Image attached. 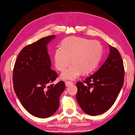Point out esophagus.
Masks as SVG:
<instances>
[{
	"label": "esophagus",
	"mask_w": 135,
	"mask_h": 135,
	"mask_svg": "<svg viewBox=\"0 0 135 135\" xmlns=\"http://www.w3.org/2000/svg\"><path fill=\"white\" fill-rule=\"evenodd\" d=\"M73 82H70V81H66L65 82V85L66 87H69V86H71L73 85Z\"/></svg>",
	"instance_id": "34e87169"
}]
</instances>
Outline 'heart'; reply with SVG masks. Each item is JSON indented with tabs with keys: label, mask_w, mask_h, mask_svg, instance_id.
<instances>
[{
	"label": "heart",
	"mask_w": 135,
	"mask_h": 135,
	"mask_svg": "<svg viewBox=\"0 0 135 135\" xmlns=\"http://www.w3.org/2000/svg\"><path fill=\"white\" fill-rule=\"evenodd\" d=\"M102 47L96 40L79 37L68 38L63 40L62 47L56 49L53 59L56 68L63 71L61 75L63 79H75L80 75L90 73L100 59Z\"/></svg>",
	"instance_id": "obj_1"
}]
</instances>
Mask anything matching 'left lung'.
Masks as SVG:
<instances>
[{
	"mask_svg": "<svg viewBox=\"0 0 135 135\" xmlns=\"http://www.w3.org/2000/svg\"><path fill=\"white\" fill-rule=\"evenodd\" d=\"M123 60L118 50L109 45V54L100 68L78 82L76 100L86 113L96 116L105 113L112 106L124 83Z\"/></svg>",
	"mask_w": 135,
	"mask_h": 135,
	"instance_id": "8db88e82",
	"label": "left lung"
}]
</instances>
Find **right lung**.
Here are the masks:
<instances>
[{
  "label": "right lung",
  "instance_id": "1",
  "mask_svg": "<svg viewBox=\"0 0 135 135\" xmlns=\"http://www.w3.org/2000/svg\"><path fill=\"white\" fill-rule=\"evenodd\" d=\"M55 35L43 37L25 46L15 62L13 76L15 93L24 108L33 116L40 118L51 116L59 107L60 95L65 84L56 80L57 73L51 69L47 45Z\"/></svg>",
  "mask_w": 135,
  "mask_h": 135
}]
</instances>
